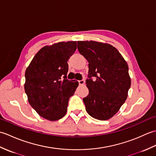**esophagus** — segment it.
<instances>
[{
	"label": "esophagus",
	"mask_w": 156,
	"mask_h": 156,
	"mask_svg": "<svg viewBox=\"0 0 156 156\" xmlns=\"http://www.w3.org/2000/svg\"><path fill=\"white\" fill-rule=\"evenodd\" d=\"M84 80H78V83L80 85H84Z\"/></svg>",
	"instance_id": "34e87169"
}]
</instances>
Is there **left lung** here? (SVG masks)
<instances>
[{
	"label": "left lung",
	"mask_w": 156,
	"mask_h": 156,
	"mask_svg": "<svg viewBox=\"0 0 156 156\" xmlns=\"http://www.w3.org/2000/svg\"><path fill=\"white\" fill-rule=\"evenodd\" d=\"M77 44L79 52L88 62L86 84L89 94L83 98L86 110L92 117L107 120L117 113L127 98L131 87L128 65L110 44L93 41Z\"/></svg>",
	"instance_id": "left-lung-1"
}]
</instances>
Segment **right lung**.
Segmentation results:
<instances>
[{
  "mask_svg": "<svg viewBox=\"0 0 156 156\" xmlns=\"http://www.w3.org/2000/svg\"><path fill=\"white\" fill-rule=\"evenodd\" d=\"M76 48V41L45 46L26 69L25 91L29 104L49 121H57L66 115L69 98L78 86V82L67 79L68 60Z\"/></svg>",
  "mask_w": 156,
  "mask_h": 156,
  "instance_id": "right-lung-1",
  "label": "right lung"
}]
</instances>
